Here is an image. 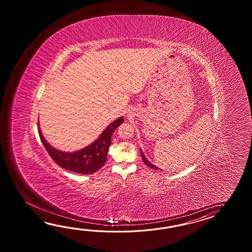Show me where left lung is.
Listing matches in <instances>:
<instances>
[{"label":"left lung","mask_w":252,"mask_h":252,"mask_svg":"<svg viewBox=\"0 0 252 252\" xmlns=\"http://www.w3.org/2000/svg\"><path fill=\"white\" fill-rule=\"evenodd\" d=\"M140 150V149H139ZM140 153H141V157H142V160L144 162L145 164L147 165V166H149V167H151L152 169H160L159 167H158V166H156L155 165H153L152 163H150V161L148 160V158L145 157L144 154H143V152H142V150H140Z\"/></svg>","instance_id":"8db88e82"}]
</instances>
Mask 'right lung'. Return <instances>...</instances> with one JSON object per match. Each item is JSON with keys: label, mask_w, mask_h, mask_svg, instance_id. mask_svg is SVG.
I'll return each instance as SVG.
<instances>
[{"label": "right lung", "mask_w": 252, "mask_h": 252, "mask_svg": "<svg viewBox=\"0 0 252 252\" xmlns=\"http://www.w3.org/2000/svg\"><path fill=\"white\" fill-rule=\"evenodd\" d=\"M124 118L115 120L109 124L101 135L86 148L73 152H65L52 147L44 138L38 123V134L48 154L60 167L79 174H92L102 167L106 162L113 131L124 123Z\"/></svg>", "instance_id": "add662e5"}]
</instances>
